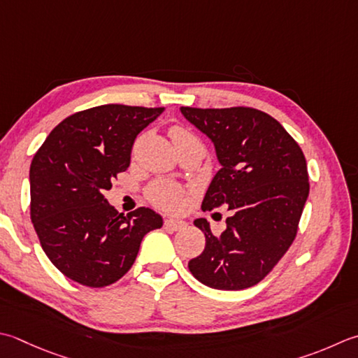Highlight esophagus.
<instances>
[{"label":"esophagus","instance_id":"obj_1","mask_svg":"<svg viewBox=\"0 0 358 358\" xmlns=\"http://www.w3.org/2000/svg\"><path fill=\"white\" fill-rule=\"evenodd\" d=\"M186 227L185 220H178V219H166L164 220V228L169 231H180Z\"/></svg>","mask_w":358,"mask_h":358}]
</instances>
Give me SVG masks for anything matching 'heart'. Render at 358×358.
I'll return each instance as SVG.
<instances>
[{
  "mask_svg": "<svg viewBox=\"0 0 358 358\" xmlns=\"http://www.w3.org/2000/svg\"><path fill=\"white\" fill-rule=\"evenodd\" d=\"M169 135L172 141H177L180 138H189L194 136L192 133H189L183 127H172ZM147 199L150 200L152 205L157 208L167 209V211H175L181 205H183L185 200V191L178 185L171 183V181H155V183L150 185L147 189Z\"/></svg>",
  "mask_w": 358,
  "mask_h": 358,
  "instance_id": "1",
  "label": "heart"
}]
</instances>
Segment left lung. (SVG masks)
Here are the masks:
<instances>
[{
	"mask_svg": "<svg viewBox=\"0 0 358 358\" xmlns=\"http://www.w3.org/2000/svg\"><path fill=\"white\" fill-rule=\"evenodd\" d=\"M181 113L211 138L222 164L201 209L227 205L231 213L222 234H214L206 219L194 222L206 245L187 267L213 289H248L275 268L295 241L310 187L304 153L261 110L181 107Z\"/></svg>",
	"mask_w": 358,
	"mask_h": 358,
	"instance_id": "8db88e82",
	"label": "left lung"
}]
</instances>
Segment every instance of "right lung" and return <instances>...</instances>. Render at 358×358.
Segmentation results:
<instances>
[{
	"instance_id": "add662e5",
	"label": "right lung",
	"mask_w": 358,
	"mask_h": 358,
	"mask_svg": "<svg viewBox=\"0 0 358 358\" xmlns=\"http://www.w3.org/2000/svg\"><path fill=\"white\" fill-rule=\"evenodd\" d=\"M164 107L99 105L68 116L31 163V220L41 248L66 278L107 287L127 273L143 237L163 227L149 208L124 215L103 192L130 166L139 131Z\"/></svg>"
}]
</instances>
